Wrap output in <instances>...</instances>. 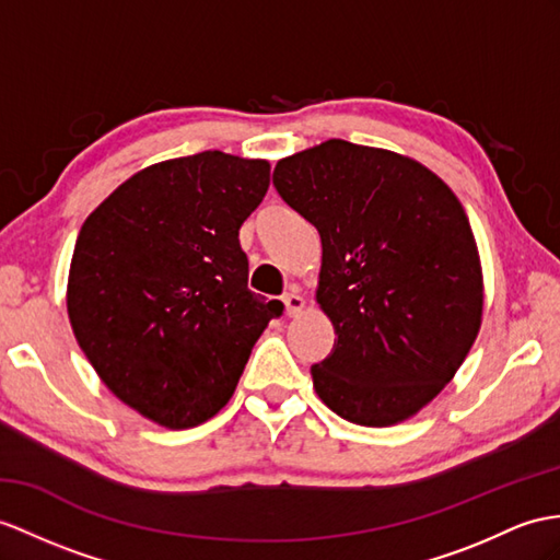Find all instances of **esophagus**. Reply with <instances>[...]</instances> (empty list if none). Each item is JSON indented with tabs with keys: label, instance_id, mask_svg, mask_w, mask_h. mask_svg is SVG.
I'll return each mask as SVG.
<instances>
[{
	"label": "esophagus",
	"instance_id": "34e87169",
	"mask_svg": "<svg viewBox=\"0 0 560 560\" xmlns=\"http://www.w3.org/2000/svg\"><path fill=\"white\" fill-rule=\"evenodd\" d=\"M282 302H284V311H288V316H299V313L304 311V296L299 294L294 288L282 296Z\"/></svg>",
	"mask_w": 560,
	"mask_h": 560
}]
</instances>
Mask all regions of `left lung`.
<instances>
[{
	"label": "left lung",
	"mask_w": 560,
	"mask_h": 560,
	"mask_svg": "<svg viewBox=\"0 0 560 560\" xmlns=\"http://www.w3.org/2000/svg\"><path fill=\"white\" fill-rule=\"evenodd\" d=\"M272 185L323 244L316 299L337 339L311 365L318 397L368 428L416 416L482 323L480 254L460 201L422 163L347 140L280 159Z\"/></svg>",
	"instance_id": "8db88e82"
}]
</instances>
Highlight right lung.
<instances>
[{
  "label": "right lung",
  "mask_w": 560,
  "mask_h": 560,
  "mask_svg": "<svg viewBox=\"0 0 560 560\" xmlns=\"http://www.w3.org/2000/svg\"><path fill=\"white\" fill-rule=\"evenodd\" d=\"M270 166L223 152L154 163L80 228L66 306L102 383L140 416L185 430L233 397L282 302L247 288L240 228Z\"/></svg>",
  "instance_id": "add662e5"
}]
</instances>
